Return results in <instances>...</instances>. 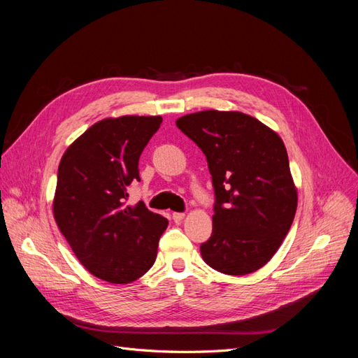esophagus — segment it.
I'll use <instances>...</instances> for the list:
<instances>
[{
	"instance_id": "obj_1",
	"label": "esophagus",
	"mask_w": 358,
	"mask_h": 358,
	"mask_svg": "<svg viewBox=\"0 0 358 358\" xmlns=\"http://www.w3.org/2000/svg\"><path fill=\"white\" fill-rule=\"evenodd\" d=\"M171 218H173V221H175V222H180L183 218H185V213H183V212H175V213H173Z\"/></svg>"
}]
</instances>
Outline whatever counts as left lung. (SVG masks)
<instances>
[{
  "mask_svg": "<svg viewBox=\"0 0 358 358\" xmlns=\"http://www.w3.org/2000/svg\"><path fill=\"white\" fill-rule=\"evenodd\" d=\"M176 125L203 150L212 175L213 230L200 245L204 263L225 275L255 272L275 255L297 209L282 138L241 112L203 110Z\"/></svg>",
  "mask_w": 358,
  "mask_h": 358,
  "instance_id": "left-lung-1",
  "label": "left lung"
}]
</instances>
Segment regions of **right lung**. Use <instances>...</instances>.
<instances>
[{
  "label": "right lung",
  "instance_id": "1",
  "mask_svg": "<svg viewBox=\"0 0 358 358\" xmlns=\"http://www.w3.org/2000/svg\"><path fill=\"white\" fill-rule=\"evenodd\" d=\"M161 122V116L103 119L61 158L53 216L79 262L106 282L143 276L169 225L142 201L125 206L129 185L140 182L138 158Z\"/></svg>",
  "mask_w": 358,
  "mask_h": 358
}]
</instances>
